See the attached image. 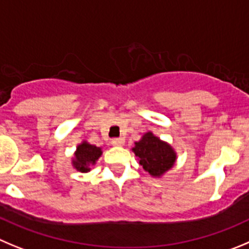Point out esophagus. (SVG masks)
I'll list each match as a JSON object with an SVG mask.
<instances>
[{"instance_id":"34e87169","label":"esophagus","mask_w":249,"mask_h":249,"mask_svg":"<svg viewBox=\"0 0 249 249\" xmlns=\"http://www.w3.org/2000/svg\"><path fill=\"white\" fill-rule=\"evenodd\" d=\"M111 143H113L114 146H118V147H120V146H123L125 143V140L123 138H119V139H113L111 140Z\"/></svg>"}]
</instances>
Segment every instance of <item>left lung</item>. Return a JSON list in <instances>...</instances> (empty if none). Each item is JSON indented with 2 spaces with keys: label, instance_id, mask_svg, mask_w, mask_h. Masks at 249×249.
Here are the masks:
<instances>
[{
  "label": "left lung",
  "instance_id": "obj_1",
  "mask_svg": "<svg viewBox=\"0 0 249 249\" xmlns=\"http://www.w3.org/2000/svg\"><path fill=\"white\" fill-rule=\"evenodd\" d=\"M131 151L135 153L142 168L153 178L163 177L177 161V152L171 143L161 140L152 131L145 132L140 140L135 141Z\"/></svg>",
  "mask_w": 249,
  "mask_h": 249
}]
</instances>
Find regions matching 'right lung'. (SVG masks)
<instances>
[{
	"mask_svg": "<svg viewBox=\"0 0 249 249\" xmlns=\"http://www.w3.org/2000/svg\"><path fill=\"white\" fill-rule=\"evenodd\" d=\"M102 153H103L102 147L90 145L86 140L81 141L76 147L73 157H72V167L81 173H87L90 171V167L97 163Z\"/></svg>",
	"mask_w": 249,
	"mask_h": 249,
	"instance_id": "1",
	"label": "right lung"
}]
</instances>
